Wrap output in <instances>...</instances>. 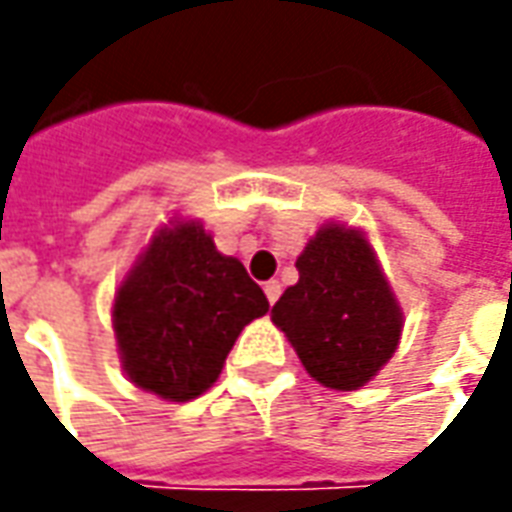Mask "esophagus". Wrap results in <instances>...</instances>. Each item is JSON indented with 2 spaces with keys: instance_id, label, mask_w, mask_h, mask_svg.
<instances>
[{
  "instance_id": "esophagus-1",
  "label": "esophagus",
  "mask_w": 512,
  "mask_h": 512,
  "mask_svg": "<svg viewBox=\"0 0 512 512\" xmlns=\"http://www.w3.org/2000/svg\"><path fill=\"white\" fill-rule=\"evenodd\" d=\"M263 290H266L268 304H274V301L279 299V293H282V285H279L277 279H268L266 285H263Z\"/></svg>"
}]
</instances>
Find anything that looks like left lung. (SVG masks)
<instances>
[{"label": "left lung", "mask_w": 512, "mask_h": 512, "mask_svg": "<svg viewBox=\"0 0 512 512\" xmlns=\"http://www.w3.org/2000/svg\"><path fill=\"white\" fill-rule=\"evenodd\" d=\"M299 282L271 310V321L318 384L340 392L365 386L392 359L403 310L362 230L323 224L296 260Z\"/></svg>", "instance_id": "1"}]
</instances>
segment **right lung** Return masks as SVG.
<instances>
[{
    "mask_svg": "<svg viewBox=\"0 0 512 512\" xmlns=\"http://www.w3.org/2000/svg\"><path fill=\"white\" fill-rule=\"evenodd\" d=\"M268 312L241 260L222 255L194 219L156 230L117 288L112 323L131 384L186 403L219 378L246 323Z\"/></svg>",
    "mask_w": 512,
    "mask_h": 512,
    "instance_id": "add662e5",
    "label": "right lung"
}]
</instances>
